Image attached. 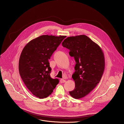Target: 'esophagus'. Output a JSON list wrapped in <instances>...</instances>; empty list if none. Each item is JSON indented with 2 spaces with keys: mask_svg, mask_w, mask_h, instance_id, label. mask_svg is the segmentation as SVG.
<instances>
[{
  "mask_svg": "<svg viewBox=\"0 0 124 124\" xmlns=\"http://www.w3.org/2000/svg\"><path fill=\"white\" fill-rule=\"evenodd\" d=\"M66 82V80H65L64 79H61L60 80V82L61 83H65Z\"/></svg>",
  "mask_w": 124,
  "mask_h": 124,
  "instance_id": "1",
  "label": "esophagus"
}]
</instances>
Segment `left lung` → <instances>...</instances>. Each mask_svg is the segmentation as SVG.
I'll list each match as a JSON object with an SVG mask.
<instances>
[{"label": "left lung", "mask_w": 124, "mask_h": 124, "mask_svg": "<svg viewBox=\"0 0 124 124\" xmlns=\"http://www.w3.org/2000/svg\"><path fill=\"white\" fill-rule=\"evenodd\" d=\"M74 58L75 71L72 75L75 88L71 96L80 99L89 94L100 82L105 67L104 53L100 47L85 35L69 37L62 43Z\"/></svg>", "instance_id": "1"}]
</instances>
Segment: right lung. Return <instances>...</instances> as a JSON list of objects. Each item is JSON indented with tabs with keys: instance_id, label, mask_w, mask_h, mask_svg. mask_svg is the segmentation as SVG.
Returning a JSON list of instances; mask_svg holds the SVG:
<instances>
[{
	"instance_id": "1",
	"label": "right lung",
	"mask_w": 124,
	"mask_h": 124,
	"mask_svg": "<svg viewBox=\"0 0 124 124\" xmlns=\"http://www.w3.org/2000/svg\"><path fill=\"white\" fill-rule=\"evenodd\" d=\"M66 36H39L29 42L20 56L18 69L25 85L39 98L50 95L59 83L50 76L49 59Z\"/></svg>"
}]
</instances>
